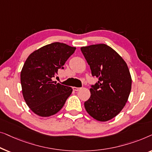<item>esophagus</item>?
Segmentation results:
<instances>
[{
	"instance_id": "1",
	"label": "esophagus",
	"mask_w": 152,
	"mask_h": 152,
	"mask_svg": "<svg viewBox=\"0 0 152 152\" xmlns=\"http://www.w3.org/2000/svg\"><path fill=\"white\" fill-rule=\"evenodd\" d=\"M80 89H81V88H80V87H73V90H74V91H79Z\"/></svg>"
}]
</instances>
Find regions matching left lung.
Here are the masks:
<instances>
[{"mask_svg":"<svg viewBox=\"0 0 152 152\" xmlns=\"http://www.w3.org/2000/svg\"><path fill=\"white\" fill-rule=\"evenodd\" d=\"M81 52L98 83L91 85V96L84 105L96 121L105 122L116 116L127 102L132 77L127 63L116 51L105 44L82 47Z\"/></svg>","mask_w":152,"mask_h":152,"instance_id":"8db88e82","label":"left lung"}]
</instances>
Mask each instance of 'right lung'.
<instances>
[{
	"mask_svg": "<svg viewBox=\"0 0 152 152\" xmlns=\"http://www.w3.org/2000/svg\"><path fill=\"white\" fill-rule=\"evenodd\" d=\"M75 50L74 47L53 42L35 50L25 61L20 72L22 92L34 114L41 117L56 114L71 95L72 87L54 83L52 78L63 69Z\"/></svg>",
	"mask_w": 152,
	"mask_h": 152,
	"instance_id": "obj_1",
	"label": "right lung"
}]
</instances>
